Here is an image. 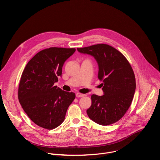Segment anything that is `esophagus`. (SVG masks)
<instances>
[{
  "mask_svg": "<svg viewBox=\"0 0 160 160\" xmlns=\"http://www.w3.org/2000/svg\"><path fill=\"white\" fill-rule=\"evenodd\" d=\"M85 95L83 94H80V93H77L76 94V97L77 98H82Z\"/></svg>",
  "mask_w": 160,
  "mask_h": 160,
  "instance_id": "1",
  "label": "esophagus"
}]
</instances>
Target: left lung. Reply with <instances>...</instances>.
I'll return each instance as SVG.
<instances>
[{
    "mask_svg": "<svg viewBox=\"0 0 160 160\" xmlns=\"http://www.w3.org/2000/svg\"><path fill=\"white\" fill-rule=\"evenodd\" d=\"M77 51L94 58L99 68L98 78L103 82L104 95H92L87 115L101 125L118 122L129 108L135 93V78L130 63L120 52L107 44L94 45Z\"/></svg>",
    "mask_w": 160,
    "mask_h": 160,
    "instance_id": "left-lung-1",
    "label": "left lung"
}]
</instances>
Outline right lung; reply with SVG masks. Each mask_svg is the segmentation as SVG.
I'll list each match as a JSON object with an SVG mask.
<instances>
[{"label": "right lung", "instance_id": "obj_1", "mask_svg": "<svg viewBox=\"0 0 160 160\" xmlns=\"http://www.w3.org/2000/svg\"><path fill=\"white\" fill-rule=\"evenodd\" d=\"M75 49L51 48L42 50L27 63L22 73L19 101L27 115L36 125L51 130L64 120L67 109L75 98L54 85L61 77L64 62Z\"/></svg>", "mask_w": 160, "mask_h": 160}]
</instances>
